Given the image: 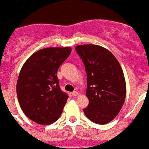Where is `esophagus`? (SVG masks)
I'll use <instances>...</instances> for the list:
<instances>
[{
    "label": "esophagus",
    "mask_w": 149,
    "mask_h": 149,
    "mask_svg": "<svg viewBox=\"0 0 149 149\" xmlns=\"http://www.w3.org/2000/svg\"><path fill=\"white\" fill-rule=\"evenodd\" d=\"M79 95V93L77 91H74L72 93V96H77V95Z\"/></svg>",
    "instance_id": "esophagus-1"
}]
</instances>
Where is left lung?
Here are the masks:
<instances>
[{
	"label": "left lung",
	"instance_id": "left-lung-1",
	"mask_svg": "<svg viewBox=\"0 0 149 149\" xmlns=\"http://www.w3.org/2000/svg\"><path fill=\"white\" fill-rule=\"evenodd\" d=\"M75 50L87 73L89 105L84 113L93 123H108L117 116L125 102L126 86L122 68L114 55L100 46L79 45Z\"/></svg>",
	"mask_w": 149,
	"mask_h": 149
}]
</instances>
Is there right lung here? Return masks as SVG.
<instances>
[{"instance_id": "obj_1", "label": "right lung", "mask_w": 149, "mask_h": 149, "mask_svg": "<svg viewBox=\"0 0 149 149\" xmlns=\"http://www.w3.org/2000/svg\"><path fill=\"white\" fill-rule=\"evenodd\" d=\"M70 47H50L35 52L18 75L16 93L24 114L41 125L55 122L68 99L59 85L57 70L70 56Z\"/></svg>"}]
</instances>
